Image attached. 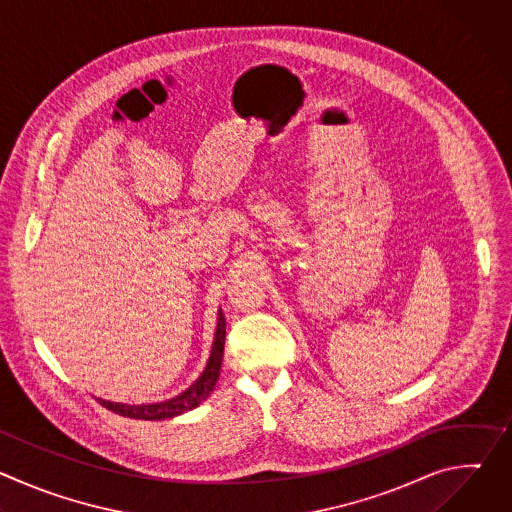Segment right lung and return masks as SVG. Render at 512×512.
Here are the masks:
<instances>
[{"instance_id":"right-lung-1","label":"right lung","mask_w":512,"mask_h":512,"mask_svg":"<svg viewBox=\"0 0 512 512\" xmlns=\"http://www.w3.org/2000/svg\"><path fill=\"white\" fill-rule=\"evenodd\" d=\"M225 336H227L225 314L218 312L214 344L210 350V358L206 362V369L198 377V381L190 389H186L182 395L162 401V403H150V405H125V403H111V401H103V399H99V403L117 415L131 417V419H152V421L168 419V417H174V415H180L184 411L198 407L212 393V389L218 381V375H221V364H223V354H225Z\"/></svg>"}]
</instances>
